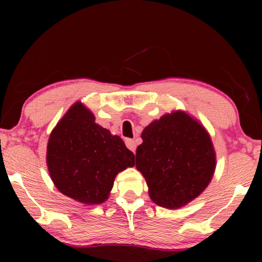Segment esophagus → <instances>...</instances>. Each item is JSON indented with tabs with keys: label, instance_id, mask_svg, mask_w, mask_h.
Here are the masks:
<instances>
[{
	"label": "esophagus",
	"instance_id": "1",
	"mask_svg": "<svg viewBox=\"0 0 262 262\" xmlns=\"http://www.w3.org/2000/svg\"><path fill=\"white\" fill-rule=\"evenodd\" d=\"M125 143H126V145H127V148L129 149L130 151L135 152V150H136V143H135V141H134V140L127 139V140L125 141Z\"/></svg>",
	"mask_w": 262,
	"mask_h": 262
}]
</instances>
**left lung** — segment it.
Segmentation results:
<instances>
[{
	"label": "left lung",
	"mask_w": 262,
	"mask_h": 262,
	"mask_svg": "<svg viewBox=\"0 0 262 262\" xmlns=\"http://www.w3.org/2000/svg\"><path fill=\"white\" fill-rule=\"evenodd\" d=\"M141 137L136 168L147 181L152 202L179 209L207 188L216 168V152L200 121L173 111L145 127Z\"/></svg>",
	"instance_id": "obj_1"
}]
</instances>
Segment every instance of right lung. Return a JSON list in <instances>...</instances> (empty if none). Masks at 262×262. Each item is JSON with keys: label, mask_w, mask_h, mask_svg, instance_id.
Returning a JSON list of instances; mask_svg holds the SVG:
<instances>
[{"label": "right lung", "mask_w": 262, "mask_h": 262, "mask_svg": "<svg viewBox=\"0 0 262 262\" xmlns=\"http://www.w3.org/2000/svg\"><path fill=\"white\" fill-rule=\"evenodd\" d=\"M81 101L66 112L52 130L46 163L55 187L86 206L108 199L119 172L135 165V157L120 136L96 123Z\"/></svg>", "instance_id": "obj_1"}]
</instances>
